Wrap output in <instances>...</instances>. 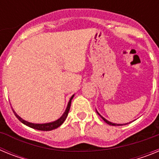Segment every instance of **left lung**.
<instances>
[{
    "label": "left lung",
    "instance_id": "obj_1",
    "mask_svg": "<svg viewBox=\"0 0 159 159\" xmlns=\"http://www.w3.org/2000/svg\"><path fill=\"white\" fill-rule=\"evenodd\" d=\"M97 113H98V112H97ZM98 114H99V113H98ZM99 116H100V117L102 118V119H103V120H104L105 123H107V124H109V125H112V126H122V125H126V124H116V123H111V122L107 121V120L106 119H104V118H103V117H102V116H101L100 115H99Z\"/></svg>",
    "mask_w": 159,
    "mask_h": 159
}]
</instances>
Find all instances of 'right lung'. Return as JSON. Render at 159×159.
I'll return each instance as SVG.
<instances>
[{
    "label": "right lung",
    "mask_w": 159,
    "mask_h": 159,
    "mask_svg": "<svg viewBox=\"0 0 159 159\" xmlns=\"http://www.w3.org/2000/svg\"><path fill=\"white\" fill-rule=\"evenodd\" d=\"M73 97H74V95L71 97L69 102H68V104H67V109H66V111H65V112L64 113V115H63V116H61V117H60L58 120L52 122V123H43V124H37V123H29V122L25 121V120H24V119H22L14 111L13 109H12V111H13L14 115L16 116V117L19 119L20 121L22 123H24L25 125H26V126H28V127H32V128L36 129V130H53V129H56V128H57V127H60V125L62 124V123L65 121L66 118H67V114H68V112H69L70 107H71V99H73Z\"/></svg>",
    "instance_id": "1"
}]
</instances>
